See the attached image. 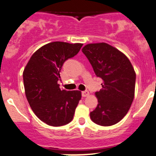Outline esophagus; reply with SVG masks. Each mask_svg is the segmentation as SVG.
Segmentation results:
<instances>
[{"label":"esophagus","mask_w":156,"mask_h":156,"mask_svg":"<svg viewBox=\"0 0 156 156\" xmlns=\"http://www.w3.org/2000/svg\"><path fill=\"white\" fill-rule=\"evenodd\" d=\"M89 95V92L88 91H82V96L83 97H87Z\"/></svg>","instance_id":"34e87169"}]
</instances>
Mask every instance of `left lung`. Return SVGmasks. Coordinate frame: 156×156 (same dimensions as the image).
<instances>
[{
	"label": "left lung",
	"mask_w": 156,
	"mask_h": 156,
	"mask_svg": "<svg viewBox=\"0 0 156 156\" xmlns=\"http://www.w3.org/2000/svg\"><path fill=\"white\" fill-rule=\"evenodd\" d=\"M95 75L102 78V88L95 92L98 104L90 117L96 124L109 126L120 122L131 107L135 94L136 72L129 58L106 43L83 47Z\"/></svg>",
	"instance_id": "left-lung-1"
}]
</instances>
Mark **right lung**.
Here are the masks:
<instances>
[{
  "instance_id": "1",
  "label": "right lung",
  "mask_w": 156,
  "mask_h": 156,
  "mask_svg": "<svg viewBox=\"0 0 156 156\" xmlns=\"http://www.w3.org/2000/svg\"><path fill=\"white\" fill-rule=\"evenodd\" d=\"M82 43L52 42L37 49L23 70L25 94L38 118L52 126L70 123L81 98L80 90H61L63 63L78 54Z\"/></svg>"
}]
</instances>
